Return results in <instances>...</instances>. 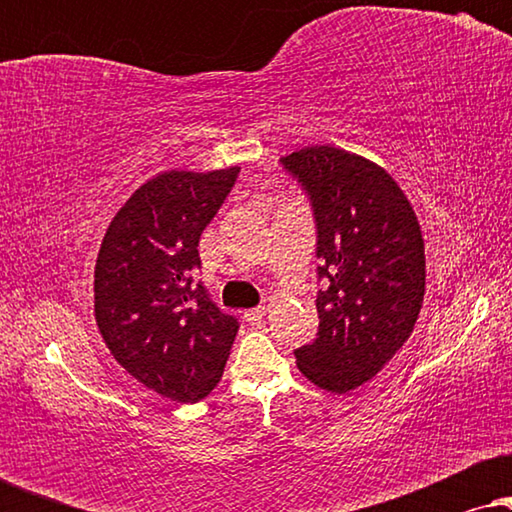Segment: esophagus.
<instances>
[{
    "label": "esophagus",
    "instance_id": "1",
    "mask_svg": "<svg viewBox=\"0 0 512 512\" xmlns=\"http://www.w3.org/2000/svg\"><path fill=\"white\" fill-rule=\"evenodd\" d=\"M265 312H268V307H265V305L251 307V310H244V319H247V321H261L265 317Z\"/></svg>",
    "mask_w": 512,
    "mask_h": 512
}]
</instances>
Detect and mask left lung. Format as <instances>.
<instances>
[{
	"instance_id": "8db88e82",
	"label": "left lung",
	"mask_w": 512,
	"mask_h": 512,
	"mask_svg": "<svg viewBox=\"0 0 512 512\" xmlns=\"http://www.w3.org/2000/svg\"><path fill=\"white\" fill-rule=\"evenodd\" d=\"M282 165L310 195L317 221L319 333L296 349L319 389L349 394L373 380L410 338L422 310L426 261L415 209L394 177L338 146H307Z\"/></svg>"
}]
</instances>
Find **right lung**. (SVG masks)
Here are the masks:
<instances>
[{"label":"right lung","mask_w":512,"mask_h":512,"mask_svg":"<svg viewBox=\"0 0 512 512\" xmlns=\"http://www.w3.org/2000/svg\"><path fill=\"white\" fill-rule=\"evenodd\" d=\"M240 167L160 172L130 195L95 263V321L109 352L146 389L198 403L219 384L237 319L193 282L198 242Z\"/></svg>","instance_id":"obj_1"}]
</instances>
